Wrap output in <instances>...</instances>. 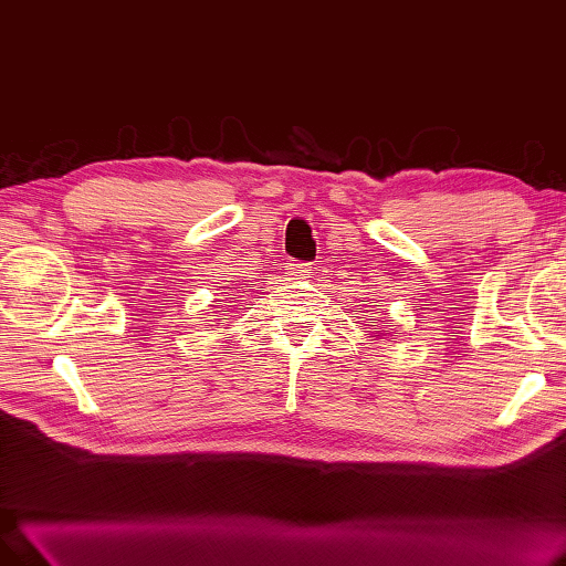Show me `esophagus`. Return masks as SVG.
<instances>
[{
  "label": "esophagus",
  "mask_w": 566,
  "mask_h": 566,
  "mask_svg": "<svg viewBox=\"0 0 566 566\" xmlns=\"http://www.w3.org/2000/svg\"><path fill=\"white\" fill-rule=\"evenodd\" d=\"M286 272L294 280H303L307 275V263H289L286 265Z\"/></svg>",
  "instance_id": "obj_1"
}]
</instances>
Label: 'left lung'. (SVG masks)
<instances>
[{
	"label": "left lung",
	"instance_id": "8db88e82",
	"mask_svg": "<svg viewBox=\"0 0 566 566\" xmlns=\"http://www.w3.org/2000/svg\"><path fill=\"white\" fill-rule=\"evenodd\" d=\"M369 326H376V324H369Z\"/></svg>",
	"mask_w": 566,
	"mask_h": 566
}]
</instances>
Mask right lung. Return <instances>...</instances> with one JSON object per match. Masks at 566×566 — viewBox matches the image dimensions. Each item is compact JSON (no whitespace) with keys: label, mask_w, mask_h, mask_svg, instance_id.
Listing matches in <instances>:
<instances>
[{"label":"right lung","mask_w":566,"mask_h":566,"mask_svg":"<svg viewBox=\"0 0 566 566\" xmlns=\"http://www.w3.org/2000/svg\"><path fill=\"white\" fill-rule=\"evenodd\" d=\"M223 313H228V310H223Z\"/></svg>","instance_id":"right-lung-1"}]
</instances>
